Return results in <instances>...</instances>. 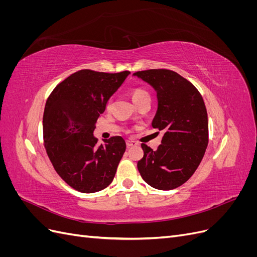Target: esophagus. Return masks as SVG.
I'll return each mask as SVG.
<instances>
[{
	"label": "esophagus",
	"mask_w": 257,
	"mask_h": 257,
	"mask_svg": "<svg viewBox=\"0 0 257 257\" xmlns=\"http://www.w3.org/2000/svg\"><path fill=\"white\" fill-rule=\"evenodd\" d=\"M126 146L130 148V147H134V146H137V143L136 142H133V141H126Z\"/></svg>",
	"instance_id": "34e87169"
}]
</instances>
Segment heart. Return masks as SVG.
Listing matches in <instances>:
<instances>
[{"label": "heart", "instance_id": "obj_1", "mask_svg": "<svg viewBox=\"0 0 257 257\" xmlns=\"http://www.w3.org/2000/svg\"><path fill=\"white\" fill-rule=\"evenodd\" d=\"M131 97H132V99H133V102H134V104L137 106L139 103L141 102H143L144 99H146V98H150V96H149V93H148L146 90H144V89H141V88H136V89H134V90H132V92H131ZM110 105H111V103H110V100L109 102L107 103V108L108 109H109L110 108Z\"/></svg>", "mask_w": 257, "mask_h": 257}]
</instances>
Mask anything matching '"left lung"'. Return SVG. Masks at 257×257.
Returning <instances> with one entry per match:
<instances>
[{
	"instance_id": "left-lung-1",
	"label": "left lung",
	"mask_w": 257,
	"mask_h": 257,
	"mask_svg": "<svg viewBox=\"0 0 257 257\" xmlns=\"http://www.w3.org/2000/svg\"><path fill=\"white\" fill-rule=\"evenodd\" d=\"M157 92L158 109L152 127L164 135L157 151L142 144L144 158L137 168L150 186L169 191L182 185L195 173L208 146V115L198 90L169 69L133 74Z\"/></svg>"
}]
</instances>
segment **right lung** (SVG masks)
Returning a JSON list of instances; mask_svg holds the SVG:
<instances>
[{
  "mask_svg": "<svg viewBox=\"0 0 257 257\" xmlns=\"http://www.w3.org/2000/svg\"><path fill=\"white\" fill-rule=\"evenodd\" d=\"M131 73L82 69L59 83L46 102L44 143L58 175L73 189L95 193L109 185L125 152V142L114 136L97 145L93 136L108 99Z\"/></svg>",
  "mask_w": 257,
  "mask_h": 257,
  "instance_id": "add662e5",
  "label": "right lung"
}]
</instances>
